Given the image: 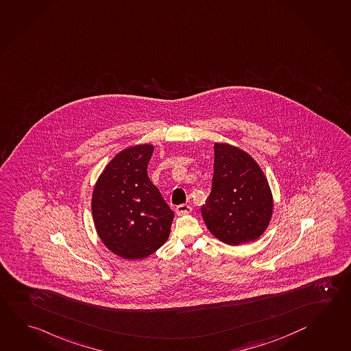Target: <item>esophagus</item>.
<instances>
[{
	"instance_id": "esophagus-1",
	"label": "esophagus",
	"mask_w": 351,
	"mask_h": 351,
	"mask_svg": "<svg viewBox=\"0 0 351 351\" xmlns=\"http://www.w3.org/2000/svg\"><path fill=\"white\" fill-rule=\"evenodd\" d=\"M191 211V205L188 204H180L176 208V213H177V215H185V214H189Z\"/></svg>"
}]
</instances>
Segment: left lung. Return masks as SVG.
I'll return each mask as SVG.
<instances>
[{"label":"left lung","instance_id":"1","mask_svg":"<svg viewBox=\"0 0 351 351\" xmlns=\"http://www.w3.org/2000/svg\"><path fill=\"white\" fill-rule=\"evenodd\" d=\"M214 176L202 215L211 234L237 246L255 241L267 229L274 211L272 191L249 153L228 143L214 146Z\"/></svg>","mask_w":351,"mask_h":351}]
</instances>
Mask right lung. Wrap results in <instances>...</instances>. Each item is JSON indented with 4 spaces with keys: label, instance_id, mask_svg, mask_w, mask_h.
I'll list each match as a JSON object with an SVG mask.
<instances>
[{
    "label": "right lung",
    "instance_id": "obj_1",
    "mask_svg": "<svg viewBox=\"0 0 351 351\" xmlns=\"http://www.w3.org/2000/svg\"><path fill=\"white\" fill-rule=\"evenodd\" d=\"M153 149L145 143L117 153L93 191L96 232L111 252L126 260L152 255L171 232L174 213L147 174Z\"/></svg>",
    "mask_w": 351,
    "mask_h": 351
}]
</instances>
